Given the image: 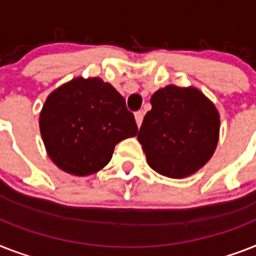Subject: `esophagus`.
<instances>
[{
    "mask_svg": "<svg viewBox=\"0 0 256 256\" xmlns=\"http://www.w3.org/2000/svg\"><path fill=\"white\" fill-rule=\"evenodd\" d=\"M135 117V122H136V124H138V128L142 124V121H143V112L142 110H139V112H136V113L134 114Z\"/></svg>",
    "mask_w": 256,
    "mask_h": 256,
    "instance_id": "1",
    "label": "esophagus"
}]
</instances>
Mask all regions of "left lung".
Instances as JSON below:
<instances>
[{
    "mask_svg": "<svg viewBox=\"0 0 256 256\" xmlns=\"http://www.w3.org/2000/svg\"><path fill=\"white\" fill-rule=\"evenodd\" d=\"M138 140L154 171L171 178L193 175L213 156L220 113L200 89L167 85L151 96Z\"/></svg>",
    "mask_w": 256,
    "mask_h": 256,
    "instance_id": "1",
    "label": "left lung"
}]
</instances>
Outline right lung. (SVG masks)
I'll return each instance as SVG.
<instances>
[{"label": "right lung", "instance_id": "obj_1", "mask_svg": "<svg viewBox=\"0 0 256 256\" xmlns=\"http://www.w3.org/2000/svg\"><path fill=\"white\" fill-rule=\"evenodd\" d=\"M50 159L74 176L98 172L138 128L124 98L100 78H76L50 93L39 116Z\"/></svg>", "mask_w": 256, "mask_h": 256}]
</instances>
